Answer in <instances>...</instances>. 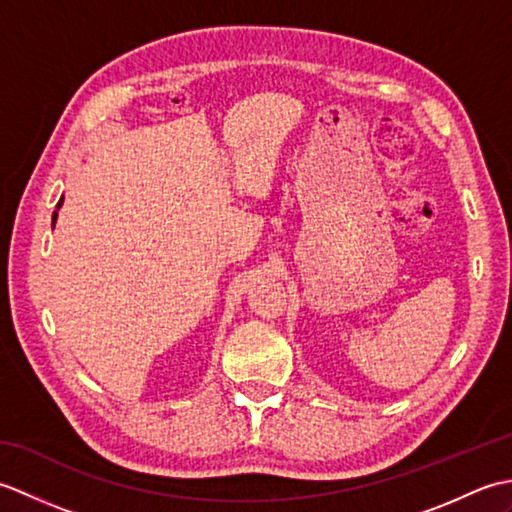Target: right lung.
<instances>
[{"label":"right lung","instance_id":"obj_1","mask_svg":"<svg viewBox=\"0 0 512 512\" xmlns=\"http://www.w3.org/2000/svg\"><path fill=\"white\" fill-rule=\"evenodd\" d=\"M61 204H63V195H61V200H59V204H57V211L52 213V228H54V222H57V215H59V209H61Z\"/></svg>","mask_w":512,"mask_h":512}]
</instances>
